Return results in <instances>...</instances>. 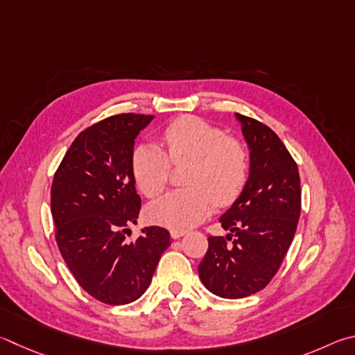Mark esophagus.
<instances>
[{"instance_id":"34e87169","label":"esophagus","mask_w":355,"mask_h":355,"mask_svg":"<svg viewBox=\"0 0 355 355\" xmlns=\"http://www.w3.org/2000/svg\"><path fill=\"white\" fill-rule=\"evenodd\" d=\"M187 234L184 231V229H171L170 231V235H171V239H174V240H178V239H181V237H184V235Z\"/></svg>"}]
</instances>
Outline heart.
I'll list each match as a JSON object with an SVG mask.
<instances>
[{"label": "heart", "mask_w": 355, "mask_h": 355, "mask_svg": "<svg viewBox=\"0 0 355 355\" xmlns=\"http://www.w3.org/2000/svg\"><path fill=\"white\" fill-rule=\"evenodd\" d=\"M168 154L154 143L135 146L130 157L134 181L143 195L159 196L174 165L190 164L185 184L190 189L174 190L148 207V218L174 229H187L212 212L216 202L225 206L243 190L250 160L239 140L198 116H181L164 130Z\"/></svg>", "instance_id": "b5f03b06"}]
</instances>
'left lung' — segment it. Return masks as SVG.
Listing matches in <instances>:
<instances>
[{
    "instance_id": "8db88e82",
    "label": "left lung",
    "mask_w": 355,
    "mask_h": 355,
    "mask_svg": "<svg viewBox=\"0 0 355 355\" xmlns=\"http://www.w3.org/2000/svg\"><path fill=\"white\" fill-rule=\"evenodd\" d=\"M235 118L250 148V176L220 218L229 234L207 239L209 250L198 266L204 287L226 300L254 295L270 284L301 214L300 171L288 149L263 123L241 114Z\"/></svg>"
}]
</instances>
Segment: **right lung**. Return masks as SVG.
Listing matches in <instances>:
<instances>
[{
  "mask_svg": "<svg viewBox=\"0 0 355 355\" xmlns=\"http://www.w3.org/2000/svg\"><path fill=\"white\" fill-rule=\"evenodd\" d=\"M153 115L121 114L83 130L62 159L51 187L55 241L87 293L110 306L145 293L160 256L171 245L164 227L126 234L140 214L130 170L134 141Z\"/></svg>",
  "mask_w": 355,
  "mask_h": 355,
  "instance_id": "right-lung-1",
  "label": "right lung"
}]
</instances>
